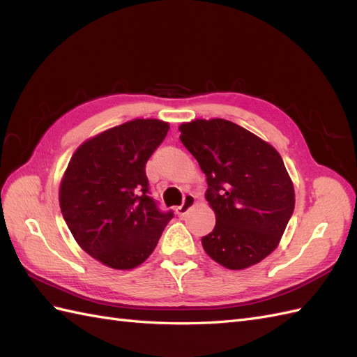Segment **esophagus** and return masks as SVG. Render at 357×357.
I'll return each mask as SVG.
<instances>
[{"instance_id":"obj_1","label":"esophagus","mask_w":357,"mask_h":357,"mask_svg":"<svg viewBox=\"0 0 357 357\" xmlns=\"http://www.w3.org/2000/svg\"><path fill=\"white\" fill-rule=\"evenodd\" d=\"M193 205H195V197H193L192 193H186V195L183 197L181 205L177 208V214L180 215V218H183V215H185L190 210V207H193Z\"/></svg>"}]
</instances>
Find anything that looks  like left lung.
I'll return each mask as SVG.
<instances>
[{
  "instance_id": "1",
  "label": "left lung",
  "mask_w": 357,
  "mask_h": 357,
  "mask_svg": "<svg viewBox=\"0 0 357 357\" xmlns=\"http://www.w3.org/2000/svg\"><path fill=\"white\" fill-rule=\"evenodd\" d=\"M180 139L207 177L215 214L202 247L215 262L244 269L275 250L294 214L295 190L277 150L223 119H198L180 128Z\"/></svg>"
}]
</instances>
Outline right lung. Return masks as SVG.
<instances>
[{
    "instance_id": "1",
    "label": "right lung",
    "mask_w": 357,
    "mask_h": 357,
    "mask_svg": "<svg viewBox=\"0 0 357 357\" xmlns=\"http://www.w3.org/2000/svg\"><path fill=\"white\" fill-rule=\"evenodd\" d=\"M169 125L135 119L83 143L59 189L61 211L75 241L114 269H131L152 255L172 210L150 197L146 164Z\"/></svg>"
}]
</instances>
